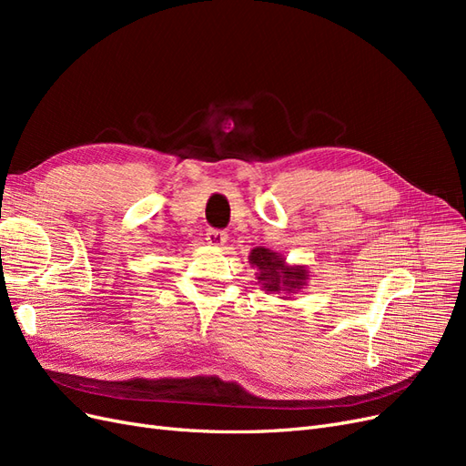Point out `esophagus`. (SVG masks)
<instances>
[{
  "label": "esophagus",
  "instance_id": "34e87169",
  "mask_svg": "<svg viewBox=\"0 0 466 466\" xmlns=\"http://www.w3.org/2000/svg\"><path fill=\"white\" fill-rule=\"evenodd\" d=\"M206 241L209 245H214V247H221V245H225V241H228V233L221 231V229H208L206 231Z\"/></svg>",
  "mask_w": 466,
  "mask_h": 466
}]
</instances>
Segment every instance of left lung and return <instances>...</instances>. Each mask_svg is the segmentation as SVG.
<instances>
[{"instance_id": "obj_1", "label": "left lung", "mask_w": 466, "mask_h": 466, "mask_svg": "<svg viewBox=\"0 0 466 466\" xmlns=\"http://www.w3.org/2000/svg\"><path fill=\"white\" fill-rule=\"evenodd\" d=\"M248 260L252 266L258 268V281L266 291L286 289L293 293L295 289H299L307 279V272L301 266H286L284 258L278 257V252H272L264 247L252 248Z\"/></svg>"}]
</instances>
